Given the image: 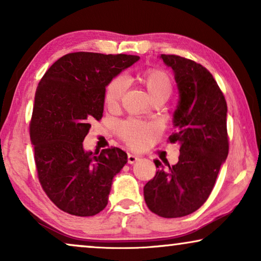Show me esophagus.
<instances>
[{"label": "esophagus", "instance_id": "1", "mask_svg": "<svg viewBox=\"0 0 261 261\" xmlns=\"http://www.w3.org/2000/svg\"><path fill=\"white\" fill-rule=\"evenodd\" d=\"M139 159H140V158H139L138 155L133 154V153H128V164H134V163H137Z\"/></svg>", "mask_w": 261, "mask_h": 261}]
</instances>
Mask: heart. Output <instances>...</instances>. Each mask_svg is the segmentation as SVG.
<instances>
[{
  "instance_id": "heart-1",
  "label": "heart",
  "mask_w": 261,
  "mask_h": 261,
  "mask_svg": "<svg viewBox=\"0 0 261 261\" xmlns=\"http://www.w3.org/2000/svg\"><path fill=\"white\" fill-rule=\"evenodd\" d=\"M141 82L145 84L152 99L166 98L172 91V82L167 73L160 70H148L142 73ZM128 88V78L126 76H117L108 84L106 89V102L109 107H116L126 94ZM156 127L153 124L141 122L138 120H127L120 124V137L130 147L140 148L147 144V141L154 135Z\"/></svg>"
}]
</instances>
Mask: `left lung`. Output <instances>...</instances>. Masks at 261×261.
I'll use <instances>...</instances> for the list:
<instances>
[{
  "mask_svg": "<svg viewBox=\"0 0 261 261\" xmlns=\"http://www.w3.org/2000/svg\"><path fill=\"white\" fill-rule=\"evenodd\" d=\"M160 59L174 73L179 101L173 114L176 132L169 138L179 144L178 163L164 170L144 188L148 209L156 215L173 219L201 208L228 155L227 103L213 74L194 60L173 55Z\"/></svg>",
  "mask_w": 261,
  "mask_h": 261,
  "instance_id": "left-lung-1",
  "label": "left lung"
}]
</instances>
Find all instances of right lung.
I'll return each mask as SVG.
<instances>
[{"mask_svg": "<svg viewBox=\"0 0 261 261\" xmlns=\"http://www.w3.org/2000/svg\"><path fill=\"white\" fill-rule=\"evenodd\" d=\"M138 56L74 52L62 57L39 82L30 124L41 187L63 212L94 216L108 204L113 178L127 164L117 147L85 151L92 120H99L106 88Z\"/></svg>", "mask_w": 261, "mask_h": 261, "instance_id": "add662e5", "label": "right lung"}]
</instances>
